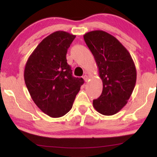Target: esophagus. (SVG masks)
Wrapping results in <instances>:
<instances>
[{"label":"esophagus","mask_w":157,"mask_h":157,"mask_svg":"<svg viewBox=\"0 0 157 157\" xmlns=\"http://www.w3.org/2000/svg\"><path fill=\"white\" fill-rule=\"evenodd\" d=\"M83 79H84V80L86 82V81L89 80V76H87V75H85L84 76H83Z\"/></svg>","instance_id":"obj_1"}]
</instances>
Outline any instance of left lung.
Listing matches in <instances>:
<instances>
[{"mask_svg": "<svg viewBox=\"0 0 157 157\" xmlns=\"http://www.w3.org/2000/svg\"><path fill=\"white\" fill-rule=\"evenodd\" d=\"M84 40L94 57L102 81V91L93 106L111 116L121 110L134 91L136 70L128 51L113 35L102 30L87 32Z\"/></svg>", "mask_w": 157, "mask_h": 157, "instance_id": "1", "label": "left lung"}]
</instances>
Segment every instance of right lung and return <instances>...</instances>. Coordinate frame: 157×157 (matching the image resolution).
Segmentation results:
<instances>
[{"label":"right lung","mask_w":157,"mask_h":157,"mask_svg":"<svg viewBox=\"0 0 157 157\" xmlns=\"http://www.w3.org/2000/svg\"><path fill=\"white\" fill-rule=\"evenodd\" d=\"M76 36L57 31L44 38L27 60L24 80L32 100L43 112L53 118L71 109L82 78L72 76L66 53Z\"/></svg>","instance_id":"obj_1"}]
</instances>
